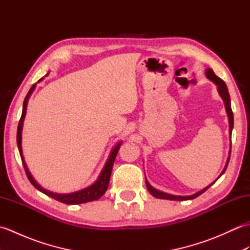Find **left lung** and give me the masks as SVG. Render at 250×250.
Here are the masks:
<instances>
[{
	"label": "left lung",
	"instance_id": "left-lung-1",
	"mask_svg": "<svg viewBox=\"0 0 250 250\" xmlns=\"http://www.w3.org/2000/svg\"><path fill=\"white\" fill-rule=\"evenodd\" d=\"M206 76L208 79H210L211 82L215 83L217 84V87H218V92L220 94V97L222 98V100H224L225 102V106H226V110H227V114H228V117H229V124H230V128H229V131H230V135L232 133V129H233V111H232V108H231V101H230V95H229V92H228V88H227V84L225 83V82L222 81L221 78H219L218 76L215 75V73L213 72V70L211 68H207L206 70ZM230 155H231V150H230ZM229 161H230V156L229 158H228V161L226 163V167L224 171H222L221 175L224 174L226 172V169L228 167V164H229ZM220 175V176H221ZM219 176V177H220ZM218 177V178H219ZM217 178V179H218ZM216 179V180H217ZM215 180V182H216ZM214 182V183H215ZM213 183V184H214ZM210 184L209 186H207L206 188H204L203 190L199 191V192H196L195 194L193 195H189V196H179V195H173V194H168V193H166V192H162V191H159L157 189H155L153 187H151V186L149 185V183L147 182L146 180V186H147V189L149 192L155 196V198L157 199H166V200H173V201H185V200H192V199H195L196 196L201 195L203 192H205V191L208 189L211 185Z\"/></svg>",
	"mask_w": 250,
	"mask_h": 250
}]
</instances>
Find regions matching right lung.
<instances>
[{"label":"right lung","instance_id":"add662e5","mask_svg":"<svg viewBox=\"0 0 250 250\" xmlns=\"http://www.w3.org/2000/svg\"><path fill=\"white\" fill-rule=\"evenodd\" d=\"M40 81H41V79H40ZM34 88H35V84H33V86L31 87V89L29 90V92H28V94H26V97L24 99L22 114H21V118L19 120L18 129H17V145H18V149H19V152H20L21 160H22V164H23L25 174H26V176H28L30 183L33 185L37 190H40L41 192L45 193L46 195H48V196H50V198L55 199L57 201L62 202V203H64V204H71V205H73V204H81V203H86V202H90V201L99 200L101 196H102L106 192V190H107V188H108L109 178H110V174H111V168H113L115 158L117 156V153H118V150H119V148H120L121 143H119V144L117 145L113 150H111L110 156L108 158L107 162H106V164H105V167L103 168L102 173L100 174V176H99L97 182H95L93 185L90 186V187H88L86 189H83L81 191H77V192L68 193V194H58V193L50 192V191H47V190L43 189L39 184L35 182L34 178L32 177V175L30 174L29 169H28V167H26L25 162L23 160L22 149H21V131H22V125H23V119H24V116H25L26 104H28V100L30 98L31 93L33 92Z\"/></svg>","mask_w":250,"mask_h":250}]
</instances>
